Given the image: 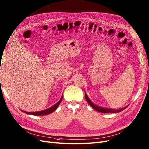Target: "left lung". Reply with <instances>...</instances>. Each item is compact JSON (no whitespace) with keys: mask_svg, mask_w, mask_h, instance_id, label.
I'll use <instances>...</instances> for the list:
<instances>
[{"mask_svg":"<svg viewBox=\"0 0 149 149\" xmlns=\"http://www.w3.org/2000/svg\"><path fill=\"white\" fill-rule=\"evenodd\" d=\"M85 99L87 101V102H88L89 103L90 105L93 108L95 111H99V112H103V113H117V112H120L122 111H123L125 109H126L127 108V107L122 108V109H109V108H102V107H97V105H95V104H94L90 100V99L88 98V96H87L86 95V93H85Z\"/></svg>","mask_w":149,"mask_h":149,"instance_id":"obj_1","label":"left lung"}]
</instances>
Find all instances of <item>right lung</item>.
<instances>
[{
    "label": "right lung",
    "mask_w": 149,
    "mask_h": 149,
    "mask_svg": "<svg viewBox=\"0 0 149 149\" xmlns=\"http://www.w3.org/2000/svg\"><path fill=\"white\" fill-rule=\"evenodd\" d=\"M63 95H62V97H61V99L56 103L55 104L54 106H52V107L46 109L45 110H43V111H37V112H26L24 111H22V112L28 113V114H30V115H33V116H45V115H47L49 113H50L52 112H53L54 111H55L56 109V108L58 107L59 104H60V103L63 100Z\"/></svg>",
    "instance_id": "right-lung-1"
}]
</instances>
